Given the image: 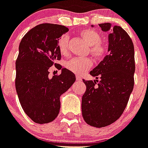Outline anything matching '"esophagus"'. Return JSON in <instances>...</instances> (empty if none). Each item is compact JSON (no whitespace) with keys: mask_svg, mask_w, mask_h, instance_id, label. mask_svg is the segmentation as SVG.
Instances as JSON below:
<instances>
[{"mask_svg":"<svg viewBox=\"0 0 148 148\" xmlns=\"http://www.w3.org/2000/svg\"><path fill=\"white\" fill-rule=\"evenodd\" d=\"M76 79H77V81H81V80H82V78L80 77H79V76H77Z\"/></svg>","mask_w":148,"mask_h":148,"instance_id":"1","label":"esophagus"}]
</instances>
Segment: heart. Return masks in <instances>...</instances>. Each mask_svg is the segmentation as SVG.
<instances>
[{"label":"heart","instance_id":"obj_1","mask_svg":"<svg viewBox=\"0 0 148 148\" xmlns=\"http://www.w3.org/2000/svg\"><path fill=\"white\" fill-rule=\"evenodd\" d=\"M80 37L90 46V52L97 59L102 60L107 55L108 48L101 42L102 36L96 30L86 29L80 32ZM68 41L67 35H63L58 41V47L62 55H68ZM90 58H72L66 63V68L77 75H83L93 66Z\"/></svg>","mask_w":148,"mask_h":148}]
</instances>
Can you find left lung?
I'll return each mask as SVG.
<instances>
[{
  "label": "left lung",
  "instance_id": "8db88e82",
  "mask_svg": "<svg viewBox=\"0 0 148 148\" xmlns=\"http://www.w3.org/2000/svg\"><path fill=\"white\" fill-rule=\"evenodd\" d=\"M99 26L105 32L111 28L109 23ZM108 51L110 53L90 71L100 80H83L86 86L81 104L83 118L96 128L109 125L119 119L134 88V45L121 26L111 29Z\"/></svg>",
  "mask_w": 148,
  "mask_h": 148
}]
</instances>
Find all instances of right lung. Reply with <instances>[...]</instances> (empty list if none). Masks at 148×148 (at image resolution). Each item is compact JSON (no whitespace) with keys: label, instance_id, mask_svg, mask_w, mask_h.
I'll return each mask as SVG.
<instances>
[{"label":"right lung","instance_id":"obj_1","mask_svg":"<svg viewBox=\"0 0 148 148\" xmlns=\"http://www.w3.org/2000/svg\"><path fill=\"white\" fill-rule=\"evenodd\" d=\"M68 31L64 26L42 23L31 29L19 46L16 61L15 86L20 105L36 123L52 122L59 113L60 97L74 84V73L62 68L59 75L49 76V69L62 55L58 41Z\"/></svg>","mask_w":148,"mask_h":148}]
</instances>
